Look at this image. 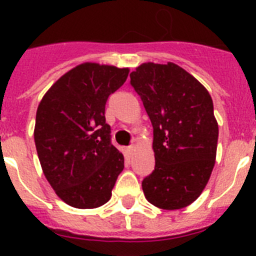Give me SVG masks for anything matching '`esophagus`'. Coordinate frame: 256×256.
I'll return each mask as SVG.
<instances>
[{
  "mask_svg": "<svg viewBox=\"0 0 256 256\" xmlns=\"http://www.w3.org/2000/svg\"><path fill=\"white\" fill-rule=\"evenodd\" d=\"M133 148H133V146H130V148H126V152L130 154L133 151Z\"/></svg>",
  "mask_w": 256,
  "mask_h": 256,
  "instance_id": "34e87169",
  "label": "esophagus"
}]
</instances>
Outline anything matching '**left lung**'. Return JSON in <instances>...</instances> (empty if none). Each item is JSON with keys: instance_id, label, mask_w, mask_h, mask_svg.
I'll list each match as a JSON object with an SVG mask.
<instances>
[{"instance_id": "obj_1", "label": "left lung", "mask_w": 256, "mask_h": 256, "mask_svg": "<svg viewBox=\"0 0 256 256\" xmlns=\"http://www.w3.org/2000/svg\"><path fill=\"white\" fill-rule=\"evenodd\" d=\"M154 128L155 169L142 180L156 208L177 210L204 191L216 164L218 123L212 96L177 64L144 62L130 73Z\"/></svg>"}]
</instances>
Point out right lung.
<instances>
[{
  "instance_id": "1",
  "label": "right lung",
  "mask_w": 256,
  "mask_h": 256,
  "mask_svg": "<svg viewBox=\"0 0 256 256\" xmlns=\"http://www.w3.org/2000/svg\"><path fill=\"white\" fill-rule=\"evenodd\" d=\"M128 73V68L83 62L60 76L38 105V159L56 195L70 206L94 209L112 198L124 156L110 141L105 105Z\"/></svg>"
}]
</instances>
